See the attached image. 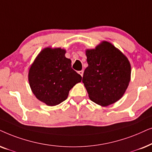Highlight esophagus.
Wrapping results in <instances>:
<instances>
[{"label": "esophagus", "instance_id": "esophagus-1", "mask_svg": "<svg viewBox=\"0 0 152 152\" xmlns=\"http://www.w3.org/2000/svg\"><path fill=\"white\" fill-rule=\"evenodd\" d=\"M78 74H79L81 76H83V71H79V72H78Z\"/></svg>", "mask_w": 152, "mask_h": 152}]
</instances>
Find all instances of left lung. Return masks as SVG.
Instances as JSON below:
<instances>
[{
  "instance_id": "8db88e82",
  "label": "left lung",
  "mask_w": 152,
  "mask_h": 152,
  "mask_svg": "<svg viewBox=\"0 0 152 152\" xmlns=\"http://www.w3.org/2000/svg\"><path fill=\"white\" fill-rule=\"evenodd\" d=\"M86 53L88 66L84 71L83 83L89 97L102 106L114 104L122 98L130 82L128 58L106 41Z\"/></svg>"
}]
</instances>
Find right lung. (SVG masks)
<instances>
[{
	"label": "right lung",
	"mask_w": 152,
	"mask_h": 152,
	"mask_svg": "<svg viewBox=\"0 0 152 152\" xmlns=\"http://www.w3.org/2000/svg\"><path fill=\"white\" fill-rule=\"evenodd\" d=\"M60 48H46L30 66L28 80L37 99L50 106L66 99L69 92L82 77L72 68V61Z\"/></svg>",
	"instance_id": "add662e5"
}]
</instances>
